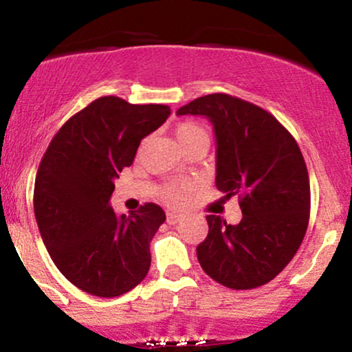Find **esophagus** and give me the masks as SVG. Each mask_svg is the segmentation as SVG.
Listing matches in <instances>:
<instances>
[{"label": "esophagus", "instance_id": "1", "mask_svg": "<svg viewBox=\"0 0 352 352\" xmlns=\"http://www.w3.org/2000/svg\"><path fill=\"white\" fill-rule=\"evenodd\" d=\"M180 217L182 215H179V213H173V212H168L167 213V221L170 225H175V223H179L180 221Z\"/></svg>", "mask_w": 352, "mask_h": 352}]
</instances>
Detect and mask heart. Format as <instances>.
<instances>
[{
    "label": "heart",
    "mask_w": 352,
    "mask_h": 352,
    "mask_svg": "<svg viewBox=\"0 0 352 352\" xmlns=\"http://www.w3.org/2000/svg\"><path fill=\"white\" fill-rule=\"evenodd\" d=\"M175 139L182 148H187L188 145L199 140H207V132L195 122H182L175 127ZM190 188L187 182H168L160 187V199L170 207H179L184 204L185 193Z\"/></svg>",
    "instance_id": "heart-1"
}]
</instances>
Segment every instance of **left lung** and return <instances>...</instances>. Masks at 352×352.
Returning a JSON list of instances; mask_svg holds the SVG:
<instances>
[{
	"label": "left lung",
	"mask_w": 352,
	"mask_h": 352,
	"mask_svg": "<svg viewBox=\"0 0 352 352\" xmlns=\"http://www.w3.org/2000/svg\"><path fill=\"white\" fill-rule=\"evenodd\" d=\"M205 116L217 139V188L238 195L243 218L208 215L197 246L204 272L232 289L270 283L293 260L309 221V177L294 137L265 109L228 94H208L177 111Z\"/></svg>",
	"instance_id": "8db88e82"
}]
</instances>
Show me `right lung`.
<instances>
[{"mask_svg":"<svg viewBox=\"0 0 352 352\" xmlns=\"http://www.w3.org/2000/svg\"><path fill=\"white\" fill-rule=\"evenodd\" d=\"M168 116L162 104L104 96L72 116L44 152L34 182L36 221L54 265L82 292L120 296L151 268V241L164 210L145 204L117 217L109 200L140 140Z\"/></svg>","mask_w":352,"mask_h":352,"instance_id":"1","label":"right lung"}]
</instances>
